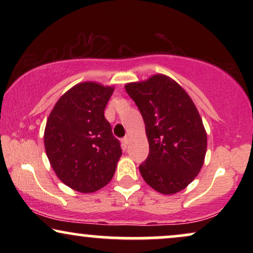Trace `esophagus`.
I'll use <instances>...</instances> for the list:
<instances>
[{"mask_svg":"<svg viewBox=\"0 0 253 253\" xmlns=\"http://www.w3.org/2000/svg\"><path fill=\"white\" fill-rule=\"evenodd\" d=\"M123 143L126 144V145L129 144V136H126V137L123 138Z\"/></svg>","mask_w":253,"mask_h":253,"instance_id":"obj_1","label":"esophagus"}]
</instances>
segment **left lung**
<instances>
[{
    "instance_id": "8db88e82",
    "label": "left lung",
    "mask_w": 253,
    "mask_h": 253,
    "mask_svg": "<svg viewBox=\"0 0 253 253\" xmlns=\"http://www.w3.org/2000/svg\"><path fill=\"white\" fill-rule=\"evenodd\" d=\"M124 87L140 110L150 145L146 161L139 166L144 181L162 195L182 191L205 161L207 133L198 109L184 88L166 75Z\"/></svg>"
}]
</instances>
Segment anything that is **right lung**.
I'll list each match as a JSON object with an SVG mask.
<instances>
[{
	"label": "right lung",
	"mask_w": 253,
	"mask_h": 253,
	"mask_svg": "<svg viewBox=\"0 0 253 253\" xmlns=\"http://www.w3.org/2000/svg\"><path fill=\"white\" fill-rule=\"evenodd\" d=\"M113 92L114 86L79 83L57 100L47 120V158L57 177L75 191H98L115 174L122 150L105 119Z\"/></svg>",
	"instance_id": "add662e5"
}]
</instances>
